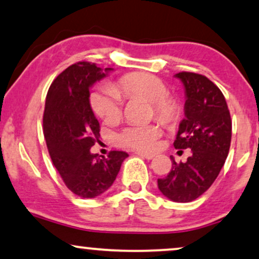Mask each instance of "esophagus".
Wrapping results in <instances>:
<instances>
[{
	"label": "esophagus",
	"instance_id": "34e87169",
	"mask_svg": "<svg viewBox=\"0 0 259 259\" xmlns=\"http://www.w3.org/2000/svg\"><path fill=\"white\" fill-rule=\"evenodd\" d=\"M137 155H138L139 157L145 158V159H152V158L155 157V155H152V154H143V152H137Z\"/></svg>",
	"mask_w": 259,
	"mask_h": 259
}]
</instances>
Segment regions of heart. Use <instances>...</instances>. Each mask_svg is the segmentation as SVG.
<instances>
[{
  "mask_svg": "<svg viewBox=\"0 0 259 259\" xmlns=\"http://www.w3.org/2000/svg\"><path fill=\"white\" fill-rule=\"evenodd\" d=\"M168 88L158 78L146 73H131L119 79L113 86H102L90 96L94 113L105 122H116L122 114V97L126 100L148 101L152 113L162 122H171L179 114V105L168 96ZM162 131L156 123L132 124L117 137L121 145L138 151L150 152L157 148Z\"/></svg>",
  "mask_w": 259,
  "mask_h": 259,
  "instance_id": "b5f03b06",
  "label": "heart"
}]
</instances>
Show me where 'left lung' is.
Returning a JSON list of instances; mask_svg holds the SVG:
<instances>
[{"mask_svg":"<svg viewBox=\"0 0 259 259\" xmlns=\"http://www.w3.org/2000/svg\"><path fill=\"white\" fill-rule=\"evenodd\" d=\"M186 94L185 119L179 124L175 149H191L186 162L177 163L158 188L173 202L188 203L211 186L225 164L232 139V120L221 90L202 74L180 72ZM181 151V150H180Z\"/></svg>","mask_w":259,"mask_h":259,"instance_id":"1","label":"left lung"}]
</instances>
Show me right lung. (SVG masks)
Returning a JSON list of instances; mask_svg holds the SVG:
<instances>
[{
    "label": "right lung",
    "mask_w": 259,
    "mask_h": 259,
    "mask_svg": "<svg viewBox=\"0 0 259 259\" xmlns=\"http://www.w3.org/2000/svg\"><path fill=\"white\" fill-rule=\"evenodd\" d=\"M113 68L80 61L66 68L50 85L43 115V132L53 164L63 183L81 198L104 193L116 179L124 151L108 157L91 154L100 137V122L90 105V88Z\"/></svg>",
    "instance_id": "obj_1"
}]
</instances>
